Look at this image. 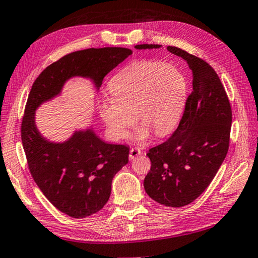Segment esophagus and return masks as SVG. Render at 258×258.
<instances>
[{"label": "esophagus", "mask_w": 258, "mask_h": 258, "mask_svg": "<svg viewBox=\"0 0 258 258\" xmlns=\"http://www.w3.org/2000/svg\"><path fill=\"white\" fill-rule=\"evenodd\" d=\"M142 151L138 148H132L130 149V153H129V158L130 159H135L137 156H140Z\"/></svg>", "instance_id": "obj_1"}]
</instances>
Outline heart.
Returning <instances> with one entry per match:
<instances>
[{"instance_id":"obj_1","label":"heart","mask_w":258,"mask_h":258,"mask_svg":"<svg viewBox=\"0 0 258 258\" xmlns=\"http://www.w3.org/2000/svg\"><path fill=\"white\" fill-rule=\"evenodd\" d=\"M108 90L112 98H102L99 110L110 136L124 140L137 118L141 126L135 138L144 141L150 133L164 136L174 128L187 84L175 67L140 60L117 71L108 82Z\"/></svg>"}]
</instances>
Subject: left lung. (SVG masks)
<instances>
[{
	"label": "left lung",
	"mask_w": 258,
	"mask_h": 258,
	"mask_svg": "<svg viewBox=\"0 0 258 258\" xmlns=\"http://www.w3.org/2000/svg\"><path fill=\"white\" fill-rule=\"evenodd\" d=\"M160 45H136V49ZM192 71V92L185 101L179 126L167 141L150 149L151 169L144 188L153 201L166 207L188 205L204 191L223 164L229 146L232 108L217 73L208 62L168 46Z\"/></svg>",
	"instance_id": "left-lung-1"
}]
</instances>
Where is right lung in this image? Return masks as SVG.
Returning a JSON list of instances; mask_svg holds the SVG:
<instances>
[{"instance_id": "1", "label": "right lung", "mask_w": 258, "mask_h": 258, "mask_svg": "<svg viewBox=\"0 0 258 258\" xmlns=\"http://www.w3.org/2000/svg\"><path fill=\"white\" fill-rule=\"evenodd\" d=\"M132 54L122 47L74 51L47 67L30 91L22 121L30 173L47 200L73 218L89 217L105 207L114 175L128 164L129 148L108 144L92 129L75 132L63 143L47 141L35 126V109L58 96L71 77L91 78L99 89L106 75Z\"/></svg>"}]
</instances>
